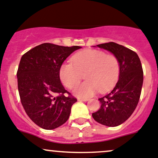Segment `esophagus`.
Here are the masks:
<instances>
[{
  "label": "esophagus",
  "instance_id": "obj_1",
  "mask_svg": "<svg viewBox=\"0 0 158 158\" xmlns=\"http://www.w3.org/2000/svg\"><path fill=\"white\" fill-rule=\"evenodd\" d=\"M78 101L81 102V101H83V102H86V101H89V98H78Z\"/></svg>",
  "mask_w": 158,
  "mask_h": 158
}]
</instances>
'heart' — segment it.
<instances>
[{
	"mask_svg": "<svg viewBox=\"0 0 158 158\" xmlns=\"http://www.w3.org/2000/svg\"><path fill=\"white\" fill-rule=\"evenodd\" d=\"M119 60L113 54L95 49H85L75 54L72 63H63L60 77L63 85L73 89L84 78L86 81L76 86L74 93L80 97H89L96 91L105 92L115 85L120 76Z\"/></svg>",
	"mask_w": 158,
	"mask_h": 158,
	"instance_id": "b5f03b06",
	"label": "heart"
}]
</instances>
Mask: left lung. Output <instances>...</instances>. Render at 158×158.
Segmentation results:
<instances>
[{"instance_id": "left-lung-1", "label": "left lung", "mask_w": 158, "mask_h": 158, "mask_svg": "<svg viewBox=\"0 0 158 158\" xmlns=\"http://www.w3.org/2000/svg\"><path fill=\"white\" fill-rule=\"evenodd\" d=\"M118 57L121 71L119 79L111 92L98 98L101 107L92 117L98 123L115 127L125 122L136 109L143 85V69L135 51L114 42L97 45Z\"/></svg>"}]
</instances>
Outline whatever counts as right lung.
I'll list each match as a JSON object with an SVG mask.
<instances>
[{
    "label": "right lung",
    "mask_w": 158,
    "mask_h": 158,
    "mask_svg": "<svg viewBox=\"0 0 158 158\" xmlns=\"http://www.w3.org/2000/svg\"><path fill=\"white\" fill-rule=\"evenodd\" d=\"M79 46L63 47L42 44L23 54L17 69L20 102L36 125L52 130L68 120L76 98L60 82V69Z\"/></svg>",
    "instance_id": "add662e5"
}]
</instances>
